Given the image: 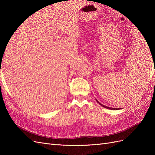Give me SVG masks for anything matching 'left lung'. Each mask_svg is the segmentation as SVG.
<instances>
[{"label":"left lung","mask_w":155,"mask_h":155,"mask_svg":"<svg viewBox=\"0 0 155 155\" xmlns=\"http://www.w3.org/2000/svg\"><path fill=\"white\" fill-rule=\"evenodd\" d=\"M96 101H97V102L98 103V104H99L100 105H101L102 107H105V108H106V109H110V110H119L120 109H116V108H112V107H107V106H105L104 105H102V104H101L97 100H96Z\"/></svg>","instance_id":"obj_1"}]
</instances>
